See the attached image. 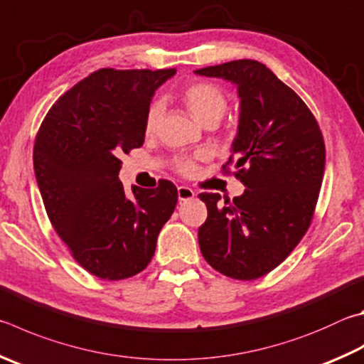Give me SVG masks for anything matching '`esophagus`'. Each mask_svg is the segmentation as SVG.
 Wrapping results in <instances>:
<instances>
[{
	"instance_id": "34e87169",
	"label": "esophagus",
	"mask_w": 364,
	"mask_h": 364,
	"mask_svg": "<svg viewBox=\"0 0 364 364\" xmlns=\"http://www.w3.org/2000/svg\"><path fill=\"white\" fill-rule=\"evenodd\" d=\"M194 196H196V191L194 189H191L188 186H180V188H178V199H180L181 202L193 199Z\"/></svg>"
}]
</instances>
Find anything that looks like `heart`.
Segmentation results:
<instances>
[{
	"mask_svg": "<svg viewBox=\"0 0 364 364\" xmlns=\"http://www.w3.org/2000/svg\"><path fill=\"white\" fill-rule=\"evenodd\" d=\"M181 100L184 107L188 108L189 114L200 124H216L228 108V98L223 94V90L216 87L215 84L205 81H197L186 85L181 92ZM162 109L161 102H153L148 107L146 114H144V132L146 134H153L157 129ZM176 168L183 175H193L196 171V164L191 159H178Z\"/></svg>",
	"mask_w": 364,
	"mask_h": 364,
	"instance_id": "1",
	"label": "heart"
}]
</instances>
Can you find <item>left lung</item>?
<instances>
[{
    "instance_id": "left-lung-1",
    "label": "left lung",
    "mask_w": 364,
    "mask_h": 364,
    "mask_svg": "<svg viewBox=\"0 0 364 364\" xmlns=\"http://www.w3.org/2000/svg\"><path fill=\"white\" fill-rule=\"evenodd\" d=\"M237 85L240 117L228 165L245 193L220 203L202 193L208 210L199 247L211 267L235 280H255L287 259L312 221L325 173V141L301 97L266 65L234 60L194 71Z\"/></svg>"
}]
</instances>
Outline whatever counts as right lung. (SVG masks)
<instances>
[{
  "label": "right lung",
  "mask_w": 364,
  "mask_h": 364,
  "mask_svg": "<svg viewBox=\"0 0 364 364\" xmlns=\"http://www.w3.org/2000/svg\"><path fill=\"white\" fill-rule=\"evenodd\" d=\"M170 70L102 68L63 94L39 127L33 165L52 226L77 264L103 280L146 269L157 235L176 207L178 191L119 181L121 154L144 141V114Z\"/></svg>",
  "instance_id": "right-lung-1"
}]
</instances>
